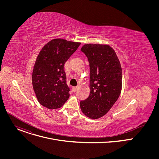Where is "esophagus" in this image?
<instances>
[{
  "label": "esophagus",
  "instance_id": "obj_1",
  "mask_svg": "<svg viewBox=\"0 0 159 159\" xmlns=\"http://www.w3.org/2000/svg\"><path fill=\"white\" fill-rule=\"evenodd\" d=\"M77 89H78V87H77V86L72 87V91H73V92H75V91H76V90H77Z\"/></svg>",
  "mask_w": 159,
  "mask_h": 159
}]
</instances>
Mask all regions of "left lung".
<instances>
[{"mask_svg":"<svg viewBox=\"0 0 159 159\" xmlns=\"http://www.w3.org/2000/svg\"><path fill=\"white\" fill-rule=\"evenodd\" d=\"M90 66L89 96L80 102L84 114L91 119L101 118L116 102L122 88V69L115 52L107 44H86L80 50Z\"/></svg>","mask_w":159,"mask_h":159,"instance_id":"obj_1","label":"left lung"}]
</instances>
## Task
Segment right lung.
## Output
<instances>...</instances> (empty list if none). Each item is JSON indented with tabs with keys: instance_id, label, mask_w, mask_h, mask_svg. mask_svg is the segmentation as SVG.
Masks as SVG:
<instances>
[{
	"instance_id": "1",
	"label": "right lung",
	"mask_w": 159,
	"mask_h": 159,
	"mask_svg": "<svg viewBox=\"0 0 159 159\" xmlns=\"http://www.w3.org/2000/svg\"><path fill=\"white\" fill-rule=\"evenodd\" d=\"M80 43L54 39L43 47L36 60L32 84L38 102L50 109L61 107L70 96L64 64Z\"/></svg>"
}]
</instances>
